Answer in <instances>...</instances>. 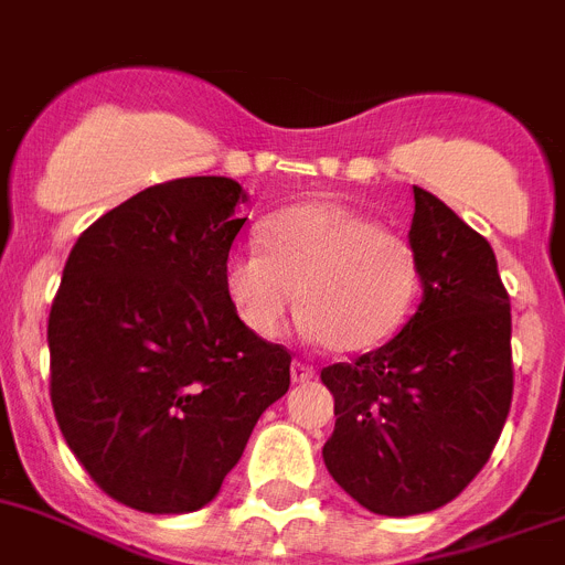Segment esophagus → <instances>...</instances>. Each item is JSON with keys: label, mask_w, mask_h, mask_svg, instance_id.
Masks as SVG:
<instances>
[{"label": "esophagus", "mask_w": 565, "mask_h": 565, "mask_svg": "<svg viewBox=\"0 0 565 565\" xmlns=\"http://www.w3.org/2000/svg\"><path fill=\"white\" fill-rule=\"evenodd\" d=\"M315 377V369L306 363H300V360H294L291 363V380L294 383H308V380Z\"/></svg>", "instance_id": "1"}]
</instances>
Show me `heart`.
<instances>
[{
    "mask_svg": "<svg viewBox=\"0 0 565 565\" xmlns=\"http://www.w3.org/2000/svg\"><path fill=\"white\" fill-rule=\"evenodd\" d=\"M259 248L234 250L223 288L248 334L274 340L294 302L302 334L334 354H363L397 337L420 297L412 239L331 200L268 216Z\"/></svg>",
    "mask_w": 565,
    "mask_h": 565,
    "instance_id": "1",
    "label": "heart"
}]
</instances>
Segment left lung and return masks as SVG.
Segmentation results:
<instances>
[{
	"label": "left lung",
	"mask_w": 565,
	"mask_h": 565,
	"mask_svg": "<svg viewBox=\"0 0 565 565\" xmlns=\"http://www.w3.org/2000/svg\"><path fill=\"white\" fill-rule=\"evenodd\" d=\"M423 300L394 340L320 380L334 394L326 469L385 518L434 512L491 457L512 406V308L494 250L446 202L414 188L408 228Z\"/></svg>",
	"instance_id": "8db88e82"
}]
</instances>
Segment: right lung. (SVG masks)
Returning <instances> with one entry per match:
<instances>
[{"label": "right lung", "mask_w": 565, "mask_h": 565, "mask_svg": "<svg viewBox=\"0 0 565 565\" xmlns=\"http://www.w3.org/2000/svg\"><path fill=\"white\" fill-rule=\"evenodd\" d=\"M248 200L228 177L145 188L76 239L47 320L51 403L94 483L148 514L220 494L291 354L248 334L223 288Z\"/></svg>", "instance_id": "right-lung-1"}]
</instances>
